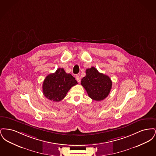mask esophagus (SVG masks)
I'll return each instance as SVG.
<instances>
[{
	"label": "esophagus",
	"instance_id": "34e87169",
	"mask_svg": "<svg viewBox=\"0 0 156 156\" xmlns=\"http://www.w3.org/2000/svg\"><path fill=\"white\" fill-rule=\"evenodd\" d=\"M76 81L78 82H80L81 81V78H80V76L79 75H76Z\"/></svg>",
	"mask_w": 156,
	"mask_h": 156
}]
</instances>
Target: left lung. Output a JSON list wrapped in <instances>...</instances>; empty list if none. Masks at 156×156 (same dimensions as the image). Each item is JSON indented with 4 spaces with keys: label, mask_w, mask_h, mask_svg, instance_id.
Returning <instances> with one entry per match:
<instances>
[{
    "label": "left lung",
    "mask_w": 156,
    "mask_h": 156,
    "mask_svg": "<svg viewBox=\"0 0 156 156\" xmlns=\"http://www.w3.org/2000/svg\"><path fill=\"white\" fill-rule=\"evenodd\" d=\"M87 94L93 100L100 101L108 96L112 89V82L106 75L99 73L95 67L86 70V75L81 82Z\"/></svg>",
    "instance_id": "left-lung-1"
}]
</instances>
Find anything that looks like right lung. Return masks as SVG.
<instances>
[{
  "mask_svg": "<svg viewBox=\"0 0 156 156\" xmlns=\"http://www.w3.org/2000/svg\"><path fill=\"white\" fill-rule=\"evenodd\" d=\"M78 83L74 77L67 74L63 68L46 76L43 83V92L45 97L54 102L63 99L71 88Z\"/></svg>",
  "mask_w": 156,
  "mask_h": 156,
  "instance_id": "right-lung-1",
  "label": "right lung"
}]
</instances>
